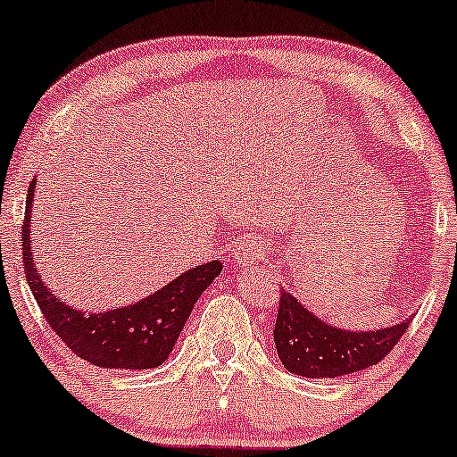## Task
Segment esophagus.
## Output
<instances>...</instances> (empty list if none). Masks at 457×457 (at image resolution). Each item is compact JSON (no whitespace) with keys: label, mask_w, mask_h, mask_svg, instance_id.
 <instances>
[{"label":"esophagus","mask_w":457,"mask_h":457,"mask_svg":"<svg viewBox=\"0 0 457 457\" xmlns=\"http://www.w3.org/2000/svg\"><path fill=\"white\" fill-rule=\"evenodd\" d=\"M266 244L259 242V239H244L242 244H239V248L235 250V262L239 263V266H254V263L263 262L266 259Z\"/></svg>","instance_id":"1"}]
</instances>
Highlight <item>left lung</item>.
<instances>
[{
	"mask_svg": "<svg viewBox=\"0 0 457 457\" xmlns=\"http://www.w3.org/2000/svg\"><path fill=\"white\" fill-rule=\"evenodd\" d=\"M410 327L401 325L379 331H345L328 327L307 312L289 292L281 289L274 345L283 368L303 377H342L379 364L396 346Z\"/></svg>",
	"mask_w": 457,
	"mask_h": 457,
	"instance_id": "obj_1",
	"label": "left lung"
}]
</instances>
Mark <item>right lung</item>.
<instances>
[{"mask_svg":"<svg viewBox=\"0 0 457 457\" xmlns=\"http://www.w3.org/2000/svg\"><path fill=\"white\" fill-rule=\"evenodd\" d=\"M34 183L28 189V207L23 215V270L28 286L37 298L41 313L52 331L78 357L102 368H132L144 370L163 364L183 331L200 294L222 272V263L209 262L180 274L170 286L159 289L130 307L106 313H82L58 301L34 268L30 253V209Z\"/></svg>","mask_w":457,"mask_h":457,"instance_id":"1","label":"right lung"}]
</instances>
